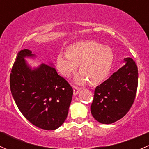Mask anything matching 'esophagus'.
I'll use <instances>...</instances> for the list:
<instances>
[{
  "label": "esophagus",
  "instance_id": "1",
  "mask_svg": "<svg viewBox=\"0 0 149 149\" xmlns=\"http://www.w3.org/2000/svg\"><path fill=\"white\" fill-rule=\"evenodd\" d=\"M81 88H79V87H76V86H73V94L74 95H76V94H79V92L80 91Z\"/></svg>",
  "mask_w": 149,
  "mask_h": 149
}]
</instances>
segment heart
Here are the masks:
<instances>
[{
    "instance_id": "heart-1",
    "label": "heart",
    "mask_w": 149,
    "mask_h": 149,
    "mask_svg": "<svg viewBox=\"0 0 149 149\" xmlns=\"http://www.w3.org/2000/svg\"><path fill=\"white\" fill-rule=\"evenodd\" d=\"M113 60L110 47L94 41H84L69 46L67 53L60 52L57 56L56 66L63 76L69 78L79 65L81 73L76 77L75 82L84 84L89 81L91 84H97L108 76Z\"/></svg>"
}]
</instances>
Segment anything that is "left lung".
<instances>
[{
    "mask_svg": "<svg viewBox=\"0 0 149 149\" xmlns=\"http://www.w3.org/2000/svg\"><path fill=\"white\" fill-rule=\"evenodd\" d=\"M94 90L91 112L102 124H111L125 116L134 102L138 88V67L132 58Z\"/></svg>",
    "mask_w": 149,
    "mask_h": 149,
    "instance_id": "8db88e82",
    "label": "left lung"
}]
</instances>
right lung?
<instances>
[{
  "instance_id": "add662e5",
  "label": "right lung",
  "mask_w": 149,
  "mask_h": 149,
  "mask_svg": "<svg viewBox=\"0 0 149 149\" xmlns=\"http://www.w3.org/2000/svg\"><path fill=\"white\" fill-rule=\"evenodd\" d=\"M34 56L26 49L18 52L10 71V91L20 112L31 124L55 130L67 118L73 88L53 66L42 63L31 69L24 58Z\"/></svg>"
}]
</instances>
